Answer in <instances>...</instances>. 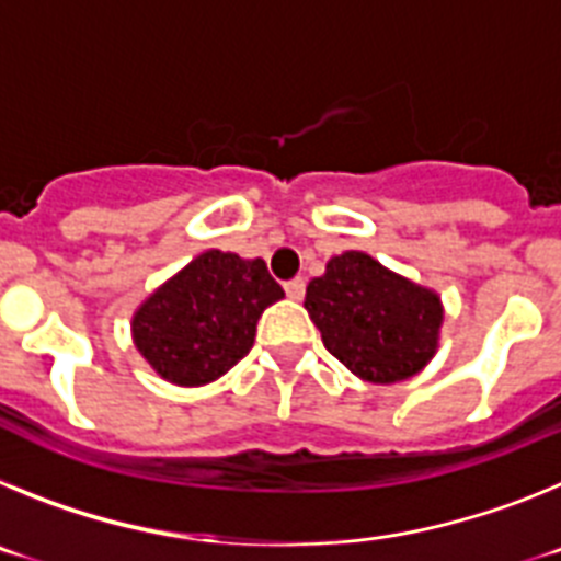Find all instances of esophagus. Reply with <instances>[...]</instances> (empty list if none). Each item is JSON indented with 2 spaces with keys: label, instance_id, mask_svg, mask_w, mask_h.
Instances as JSON below:
<instances>
[{
  "label": "esophagus",
  "instance_id": "1",
  "mask_svg": "<svg viewBox=\"0 0 561 561\" xmlns=\"http://www.w3.org/2000/svg\"><path fill=\"white\" fill-rule=\"evenodd\" d=\"M284 289L291 300H300V297L306 295V280L304 277H291V280H286L284 284Z\"/></svg>",
  "mask_w": 561,
  "mask_h": 561
}]
</instances>
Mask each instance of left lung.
<instances>
[{"label":"left lung","instance_id":"1","mask_svg":"<svg viewBox=\"0 0 561 561\" xmlns=\"http://www.w3.org/2000/svg\"><path fill=\"white\" fill-rule=\"evenodd\" d=\"M306 311L329 354L374 385H393L424 370L438 351L444 306L433 289L348 250L306 286Z\"/></svg>","mask_w":561,"mask_h":561}]
</instances>
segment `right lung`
Segmentation results:
<instances>
[{
	"label": "right lung",
	"mask_w": 561,
	"mask_h": 561,
	"mask_svg": "<svg viewBox=\"0 0 561 561\" xmlns=\"http://www.w3.org/2000/svg\"><path fill=\"white\" fill-rule=\"evenodd\" d=\"M280 297L261 257L207 250L134 311V345L162 379L199 388L250 354L257 317Z\"/></svg>",
	"instance_id": "add662e5"
}]
</instances>
